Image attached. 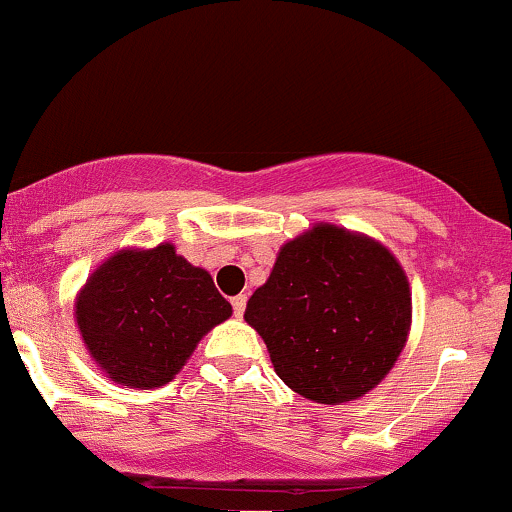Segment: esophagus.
I'll return each instance as SVG.
<instances>
[{
  "mask_svg": "<svg viewBox=\"0 0 512 512\" xmlns=\"http://www.w3.org/2000/svg\"><path fill=\"white\" fill-rule=\"evenodd\" d=\"M231 305H233V313H236V317H243L245 305H248V296H245V293H240V296H233Z\"/></svg>",
  "mask_w": 512,
  "mask_h": 512,
  "instance_id": "1",
  "label": "esophagus"
}]
</instances>
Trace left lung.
Here are the masks:
<instances>
[{
	"mask_svg": "<svg viewBox=\"0 0 512 512\" xmlns=\"http://www.w3.org/2000/svg\"><path fill=\"white\" fill-rule=\"evenodd\" d=\"M245 322L293 392L351 402L390 373L407 344L409 281L383 243L317 223L279 250Z\"/></svg>",
	"mask_w": 512,
	"mask_h": 512,
	"instance_id": "left-lung-1",
	"label": "left lung"
}]
</instances>
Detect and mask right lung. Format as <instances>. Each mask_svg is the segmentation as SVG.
Wrapping results in <instances>:
<instances>
[{"mask_svg": "<svg viewBox=\"0 0 512 512\" xmlns=\"http://www.w3.org/2000/svg\"><path fill=\"white\" fill-rule=\"evenodd\" d=\"M231 313L207 269L161 243L108 257L76 296L74 315L88 354L110 380L154 390Z\"/></svg>", "mask_w": 512, "mask_h": 512, "instance_id": "obj_1", "label": "right lung"}]
</instances>
